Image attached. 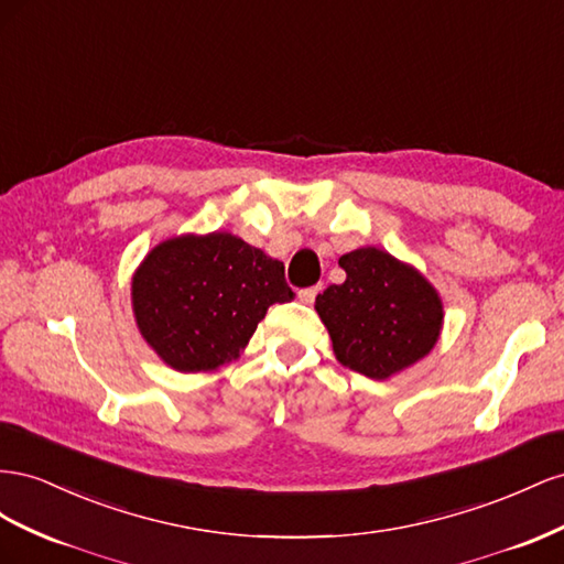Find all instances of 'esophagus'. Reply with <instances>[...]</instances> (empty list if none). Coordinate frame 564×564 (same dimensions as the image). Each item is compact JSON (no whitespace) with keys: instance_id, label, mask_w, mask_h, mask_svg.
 <instances>
[{"instance_id":"1","label":"esophagus","mask_w":564,"mask_h":564,"mask_svg":"<svg viewBox=\"0 0 564 564\" xmlns=\"http://www.w3.org/2000/svg\"><path fill=\"white\" fill-rule=\"evenodd\" d=\"M318 291H321L318 285H314V288H302V291L297 293V300H300L302 304H314V300H316Z\"/></svg>"}]
</instances>
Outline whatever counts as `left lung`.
Returning <instances> with one entry per match:
<instances>
[{
	"instance_id": "1",
	"label": "left lung",
	"mask_w": 564,
	"mask_h": 564,
	"mask_svg": "<svg viewBox=\"0 0 564 564\" xmlns=\"http://www.w3.org/2000/svg\"><path fill=\"white\" fill-rule=\"evenodd\" d=\"M345 283L316 295L335 359L384 380L421 361L442 330L444 307L423 273L378 248L340 257Z\"/></svg>"
}]
</instances>
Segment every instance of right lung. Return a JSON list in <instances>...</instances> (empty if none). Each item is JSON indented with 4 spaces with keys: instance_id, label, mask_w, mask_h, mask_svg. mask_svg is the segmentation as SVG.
<instances>
[{
    "instance_id": "1",
    "label": "right lung",
    "mask_w": 564,
    "mask_h": 564,
    "mask_svg": "<svg viewBox=\"0 0 564 564\" xmlns=\"http://www.w3.org/2000/svg\"><path fill=\"white\" fill-rule=\"evenodd\" d=\"M293 297L283 262L227 231L163 240L132 279L143 340L182 373L236 359L271 304Z\"/></svg>"
}]
</instances>
